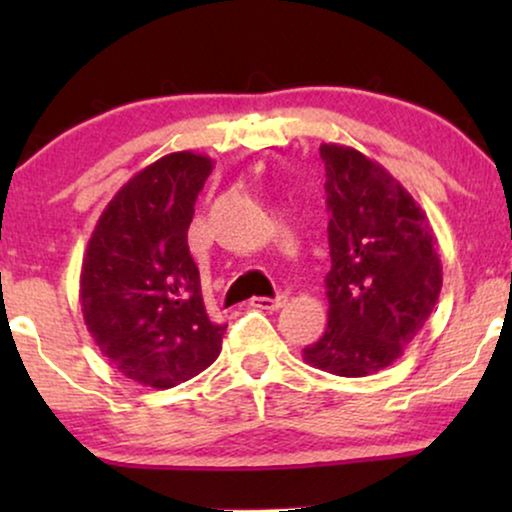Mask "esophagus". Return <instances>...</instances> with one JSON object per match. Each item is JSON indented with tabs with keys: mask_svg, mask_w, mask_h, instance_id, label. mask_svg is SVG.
Wrapping results in <instances>:
<instances>
[{
	"mask_svg": "<svg viewBox=\"0 0 512 512\" xmlns=\"http://www.w3.org/2000/svg\"><path fill=\"white\" fill-rule=\"evenodd\" d=\"M286 305V296L277 298H251V307H258V310H279V307Z\"/></svg>",
	"mask_w": 512,
	"mask_h": 512,
	"instance_id": "1",
	"label": "esophagus"
}]
</instances>
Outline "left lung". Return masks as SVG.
<instances>
[{
  "label": "left lung",
  "instance_id": "left-lung-1",
  "mask_svg": "<svg viewBox=\"0 0 512 512\" xmlns=\"http://www.w3.org/2000/svg\"><path fill=\"white\" fill-rule=\"evenodd\" d=\"M331 272L328 326L303 349L310 366L340 377L389 368L417 338L443 289V263L424 209L380 163L321 144Z\"/></svg>",
  "mask_w": 512,
  "mask_h": 512
}]
</instances>
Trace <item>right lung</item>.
<instances>
[{
  "instance_id": "obj_1",
  "label": "right lung",
  "mask_w": 512,
  "mask_h": 512,
  "mask_svg": "<svg viewBox=\"0 0 512 512\" xmlns=\"http://www.w3.org/2000/svg\"><path fill=\"white\" fill-rule=\"evenodd\" d=\"M212 167L193 151L146 165L104 207L83 254V321L111 366L144 387H177L221 352L226 326L207 317L188 251L193 207Z\"/></svg>"
}]
</instances>
